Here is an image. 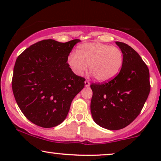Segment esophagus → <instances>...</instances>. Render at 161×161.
Instances as JSON below:
<instances>
[{
    "label": "esophagus",
    "instance_id": "34e87169",
    "mask_svg": "<svg viewBox=\"0 0 161 161\" xmlns=\"http://www.w3.org/2000/svg\"><path fill=\"white\" fill-rule=\"evenodd\" d=\"M90 86V83H89V81H88V80H86L85 81V86Z\"/></svg>",
    "mask_w": 161,
    "mask_h": 161
}]
</instances>
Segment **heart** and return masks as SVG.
Segmentation results:
<instances>
[{"label": "heart", "mask_w": 161, "mask_h": 161, "mask_svg": "<svg viewBox=\"0 0 161 161\" xmlns=\"http://www.w3.org/2000/svg\"><path fill=\"white\" fill-rule=\"evenodd\" d=\"M124 56L119 48L100 42H88L80 45L76 53L68 56L67 63L77 75L87 71L88 65L94 78L100 82L113 80L120 72Z\"/></svg>", "instance_id": "heart-1"}]
</instances>
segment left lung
I'll list each match as a JSON object with an SVG mask.
<instances>
[{"label":"left lung","mask_w":161,"mask_h":161,"mask_svg":"<svg viewBox=\"0 0 161 161\" xmlns=\"http://www.w3.org/2000/svg\"><path fill=\"white\" fill-rule=\"evenodd\" d=\"M123 53L119 73L104 83H92L91 113L103 128L116 130L129 125L138 116L150 92L149 69L135 50L116 42Z\"/></svg>","instance_id":"obj_1"}]
</instances>
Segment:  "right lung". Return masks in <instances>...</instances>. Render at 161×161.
Returning a JSON list of instances; mask_svg holds the SVG:
<instances>
[{
	"label": "right lung",
	"mask_w": 161,
	"mask_h": 161,
	"mask_svg": "<svg viewBox=\"0 0 161 161\" xmlns=\"http://www.w3.org/2000/svg\"><path fill=\"white\" fill-rule=\"evenodd\" d=\"M80 39L59 42L45 39L31 45L17 57L12 91L26 118L49 128L64 122L75 97L83 89L85 78L76 75L67 63Z\"/></svg>",
	"instance_id": "obj_1"
}]
</instances>
